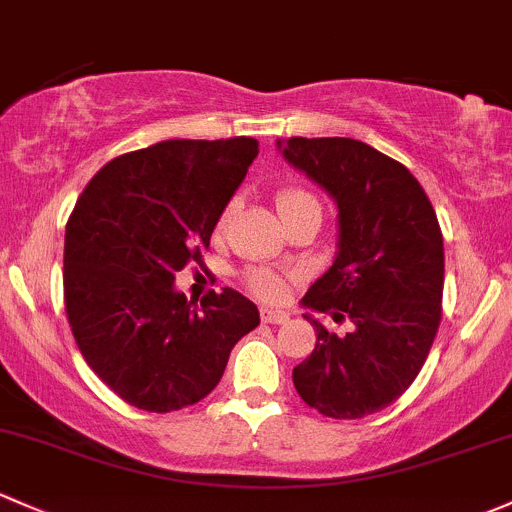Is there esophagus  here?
Wrapping results in <instances>:
<instances>
[{"label": "esophagus", "mask_w": 512, "mask_h": 512, "mask_svg": "<svg viewBox=\"0 0 512 512\" xmlns=\"http://www.w3.org/2000/svg\"><path fill=\"white\" fill-rule=\"evenodd\" d=\"M260 319L265 321V324H284V321L289 319V314H284V311H277V309H260Z\"/></svg>", "instance_id": "1"}]
</instances>
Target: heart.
I'll return each mask as SVG.
<instances>
[{
  "instance_id": "heart-1",
  "label": "heart",
  "mask_w": 512,
  "mask_h": 512,
  "mask_svg": "<svg viewBox=\"0 0 512 512\" xmlns=\"http://www.w3.org/2000/svg\"><path fill=\"white\" fill-rule=\"evenodd\" d=\"M274 203H277V211H279V215H282L284 223H287L289 218H294L297 213H304V211L321 213L319 198L301 186L279 188L277 196H274ZM233 213H235V201H228L225 203L223 211H220L218 220H215V230H218V233H223V230L228 228ZM242 279H245V287L250 289L255 297L267 299V301L284 297V282L270 270H262V267H250Z\"/></svg>"
}]
</instances>
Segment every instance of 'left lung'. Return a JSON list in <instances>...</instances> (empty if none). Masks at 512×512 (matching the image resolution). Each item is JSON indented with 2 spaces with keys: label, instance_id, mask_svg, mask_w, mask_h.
I'll return each mask as SVG.
<instances>
[{
  "label": "left lung",
  "instance_id": "left-lung-1",
  "mask_svg": "<svg viewBox=\"0 0 512 512\" xmlns=\"http://www.w3.org/2000/svg\"><path fill=\"white\" fill-rule=\"evenodd\" d=\"M282 157L326 188L338 206V252L301 304L351 321L348 333L316 328L294 368L299 397L333 419L392 405L422 370L441 321L444 238L419 181L400 161L348 137H292Z\"/></svg>",
  "mask_w": 512,
  "mask_h": 512
}]
</instances>
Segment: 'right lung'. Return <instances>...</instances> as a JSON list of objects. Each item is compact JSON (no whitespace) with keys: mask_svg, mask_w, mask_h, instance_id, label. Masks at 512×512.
Returning <instances> with one entry per match:
<instances>
[{"mask_svg":"<svg viewBox=\"0 0 512 512\" xmlns=\"http://www.w3.org/2000/svg\"><path fill=\"white\" fill-rule=\"evenodd\" d=\"M252 137L169 139L105 164L66 225L63 297L85 363L129 405L174 412L223 378L230 351L260 324L235 289L201 306L176 272L211 245L225 203L260 152Z\"/></svg>","mask_w":512,"mask_h":512,"instance_id":"add662e5","label":"right lung"}]
</instances>
